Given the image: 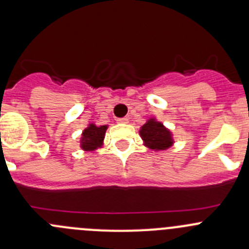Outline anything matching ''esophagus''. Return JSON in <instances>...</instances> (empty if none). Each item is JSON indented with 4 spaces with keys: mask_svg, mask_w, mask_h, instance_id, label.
<instances>
[{
    "mask_svg": "<svg viewBox=\"0 0 249 249\" xmlns=\"http://www.w3.org/2000/svg\"><path fill=\"white\" fill-rule=\"evenodd\" d=\"M118 123H120V124H126V123H129V119H127L126 117L125 118H119V119H117Z\"/></svg>",
    "mask_w": 249,
    "mask_h": 249,
    "instance_id": "34e87169",
    "label": "esophagus"
}]
</instances>
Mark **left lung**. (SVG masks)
Instances as JSON below:
<instances>
[{"label":"left lung","instance_id":"8db88e82","mask_svg":"<svg viewBox=\"0 0 249 249\" xmlns=\"http://www.w3.org/2000/svg\"><path fill=\"white\" fill-rule=\"evenodd\" d=\"M140 136L143 144L153 150H166L175 143L172 132L155 118H150L140 129Z\"/></svg>","mask_w":249,"mask_h":249}]
</instances>
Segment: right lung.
I'll return each mask as SVG.
<instances>
[{"label":"right lung","mask_w":249,"mask_h":249,"mask_svg":"<svg viewBox=\"0 0 249 249\" xmlns=\"http://www.w3.org/2000/svg\"><path fill=\"white\" fill-rule=\"evenodd\" d=\"M108 125H100L97 126L94 123H90L88 127H85L80 137V148L85 152H92L97 148L104 145L105 135Z\"/></svg>","instance_id":"right-lung-1"}]
</instances>
